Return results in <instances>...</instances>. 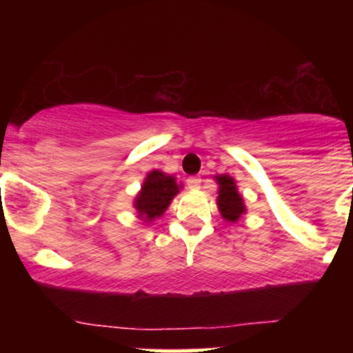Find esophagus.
<instances>
[{
    "label": "esophagus",
    "mask_w": 353,
    "mask_h": 353,
    "mask_svg": "<svg viewBox=\"0 0 353 353\" xmlns=\"http://www.w3.org/2000/svg\"><path fill=\"white\" fill-rule=\"evenodd\" d=\"M188 188L189 189H192V190H196V189H199L201 188V182H202V179L201 177H197V176H192V177H188Z\"/></svg>",
    "instance_id": "obj_1"
}]
</instances>
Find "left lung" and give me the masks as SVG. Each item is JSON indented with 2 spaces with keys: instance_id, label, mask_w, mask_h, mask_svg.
I'll list each match as a JSON object with an SVG mask.
<instances>
[{
  "instance_id": "8db88e82",
  "label": "left lung",
  "mask_w": 353,
  "mask_h": 353,
  "mask_svg": "<svg viewBox=\"0 0 353 353\" xmlns=\"http://www.w3.org/2000/svg\"><path fill=\"white\" fill-rule=\"evenodd\" d=\"M214 181L217 182V209L222 219L228 224H236L242 216L247 214L244 197L239 192L236 179L229 174H216Z\"/></svg>"
}]
</instances>
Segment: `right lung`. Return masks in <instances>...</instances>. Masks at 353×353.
<instances>
[{
  "label": "right lung",
  "instance_id": "right-lung-1",
  "mask_svg": "<svg viewBox=\"0 0 353 353\" xmlns=\"http://www.w3.org/2000/svg\"><path fill=\"white\" fill-rule=\"evenodd\" d=\"M182 188H184L182 182H177L171 174H165L159 169L148 172L141 190L132 201L137 219L144 224H151L156 219L163 217L165 209L171 205L172 199L181 192Z\"/></svg>",
  "mask_w": 353,
  "mask_h": 353
}]
</instances>
